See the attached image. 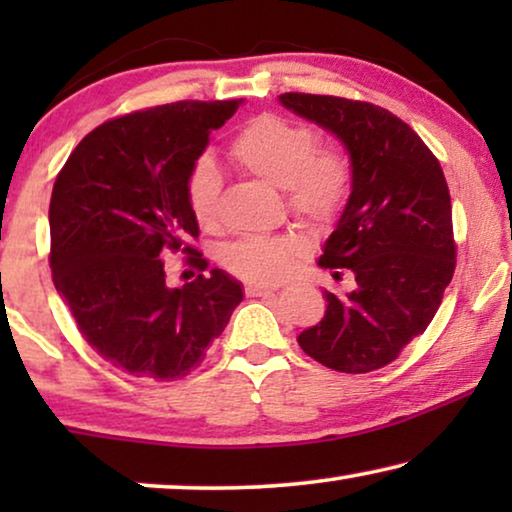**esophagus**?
<instances>
[{"instance_id": "34e87169", "label": "esophagus", "mask_w": 512, "mask_h": 512, "mask_svg": "<svg viewBox=\"0 0 512 512\" xmlns=\"http://www.w3.org/2000/svg\"><path fill=\"white\" fill-rule=\"evenodd\" d=\"M272 286H263V284H247V296L249 298H263V296H272Z\"/></svg>"}]
</instances>
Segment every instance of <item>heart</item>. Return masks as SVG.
<instances>
[{"instance_id":"obj_1","label":"heart","mask_w":512,"mask_h":512,"mask_svg":"<svg viewBox=\"0 0 512 512\" xmlns=\"http://www.w3.org/2000/svg\"><path fill=\"white\" fill-rule=\"evenodd\" d=\"M317 137L303 123L258 116L230 144V158L244 172L286 191L289 207L310 226H328L347 200V158L338 149H314ZM221 179L209 160H198L186 179L193 219L205 230L219 223ZM300 247L291 237H247L226 251L228 268L256 284H275L293 270Z\"/></svg>"}]
</instances>
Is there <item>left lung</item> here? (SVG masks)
<instances>
[{"instance_id":"left-lung-1","label":"left lung","mask_w":512,"mask_h":512,"mask_svg":"<svg viewBox=\"0 0 512 512\" xmlns=\"http://www.w3.org/2000/svg\"><path fill=\"white\" fill-rule=\"evenodd\" d=\"M279 102L342 142L352 193L324 242L321 268L352 291H324L321 321L298 335L307 356L340 373L387 366L438 312L454 275L452 202L436 156L415 130L370 102L284 93Z\"/></svg>"}]
</instances>
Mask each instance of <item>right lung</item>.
Instances as JSON below:
<instances>
[{"label":"right lung","mask_w":512,"mask_h":512,"mask_svg":"<svg viewBox=\"0 0 512 512\" xmlns=\"http://www.w3.org/2000/svg\"><path fill=\"white\" fill-rule=\"evenodd\" d=\"M242 100L172 102L102 123L72 151L53 186V284L79 331L116 368L179 380L242 303V284L219 268L184 286L165 277L167 251L193 249L200 228L186 198L209 135Z\"/></svg>","instance_id":"add662e5"}]
</instances>
